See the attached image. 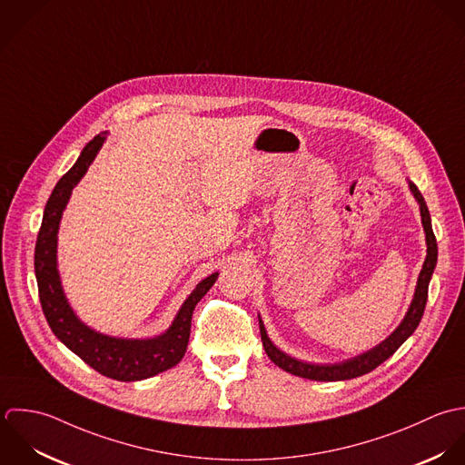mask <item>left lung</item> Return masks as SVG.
I'll return each instance as SVG.
<instances>
[{
    "mask_svg": "<svg viewBox=\"0 0 465 465\" xmlns=\"http://www.w3.org/2000/svg\"><path fill=\"white\" fill-rule=\"evenodd\" d=\"M410 189L413 193V196L417 198L419 205H420V216H422V225H424V232H426V243H428V256L426 262L422 265L419 282H417V289H415V296L413 302L408 309V313L404 315L402 322L397 326V330L384 339L381 344H377L375 348H371L366 353H361L353 359L342 361V362H335V364H312V362H303L298 361L287 353H283L280 348H276L272 344V341L269 339L265 326L260 319V331H262V341H263V348L269 355V359L280 366L282 370L310 379V381H324V382H331V381H346V379H355L361 377L364 373H370L371 370H375L379 364H382L388 357H391L399 346L417 330L422 313L426 309V302H428V287H430V280L433 276L435 265H437V256H439V249H437V238L433 234V227H431V216L428 211V205L424 202V196L420 194V191L417 189L415 183L410 182Z\"/></svg>",
    "mask_w": 465,
    "mask_h": 465,
    "instance_id": "left-lung-1",
    "label": "left lung"
}]
</instances>
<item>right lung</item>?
Instances as JSON below:
<instances>
[{"instance_id":"add662e5","label":"right lung","mask_w":465,"mask_h":465,"mask_svg":"<svg viewBox=\"0 0 465 465\" xmlns=\"http://www.w3.org/2000/svg\"><path fill=\"white\" fill-rule=\"evenodd\" d=\"M104 141L106 132L95 135L84 146L72 169L64 173L54 187L45 205L43 223L35 242L34 267L43 313L55 337L95 371L115 381L132 382L153 377L182 361L189 342L193 310L214 285L218 272L196 285L182 309L178 310L171 326L153 339L110 337L81 322L70 309L61 287L57 272V231L72 189L84 176Z\"/></svg>"}]
</instances>
